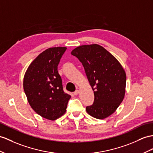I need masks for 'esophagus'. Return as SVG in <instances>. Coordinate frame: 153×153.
<instances>
[{
    "instance_id": "obj_1",
    "label": "esophagus",
    "mask_w": 153,
    "mask_h": 153,
    "mask_svg": "<svg viewBox=\"0 0 153 153\" xmlns=\"http://www.w3.org/2000/svg\"><path fill=\"white\" fill-rule=\"evenodd\" d=\"M79 94V90H78V89H77V90H76L73 93V95H77Z\"/></svg>"
}]
</instances>
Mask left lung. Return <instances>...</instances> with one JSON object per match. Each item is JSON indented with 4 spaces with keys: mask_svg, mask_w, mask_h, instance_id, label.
I'll return each instance as SVG.
<instances>
[{
    "mask_svg": "<svg viewBox=\"0 0 153 153\" xmlns=\"http://www.w3.org/2000/svg\"><path fill=\"white\" fill-rule=\"evenodd\" d=\"M71 54L82 64L94 90V102L87 106V112L103 120L112 114L124 99L126 73L121 64L105 48L97 44L81 45Z\"/></svg>",
    "mask_w": 153,
    "mask_h": 153,
    "instance_id": "1",
    "label": "left lung"
}]
</instances>
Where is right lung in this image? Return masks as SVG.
<instances>
[{
    "label": "right lung",
    "mask_w": 153,
    "mask_h": 153,
    "mask_svg": "<svg viewBox=\"0 0 153 153\" xmlns=\"http://www.w3.org/2000/svg\"><path fill=\"white\" fill-rule=\"evenodd\" d=\"M66 47H53L39 54L25 74L23 88L32 108L43 118L54 121L65 111L71 95L63 89L58 65Z\"/></svg>",
    "instance_id": "add662e5"
}]
</instances>
